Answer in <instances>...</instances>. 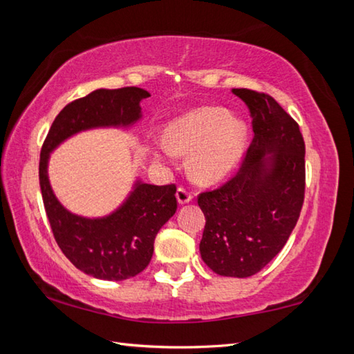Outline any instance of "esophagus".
I'll use <instances>...</instances> for the list:
<instances>
[{
	"instance_id": "1",
	"label": "esophagus",
	"mask_w": 354,
	"mask_h": 354,
	"mask_svg": "<svg viewBox=\"0 0 354 354\" xmlns=\"http://www.w3.org/2000/svg\"><path fill=\"white\" fill-rule=\"evenodd\" d=\"M176 198H178V203L179 205H185V203H189L192 200V194L184 187H179L176 190Z\"/></svg>"
}]
</instances>
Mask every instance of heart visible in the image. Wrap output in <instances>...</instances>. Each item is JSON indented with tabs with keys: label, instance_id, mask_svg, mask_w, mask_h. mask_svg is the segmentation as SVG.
I'll list each match as a JSON object with an SVG mask.
<instances>
[{
	"label": "heart",
	"instance_id": "heart-1",
	"mask_svg": "<svg viewBox=\"0 0 354 354\" xmlns=\"http://www.w3.org/2000/svg\"><path fill=\"white\" fill-rule=\"evenodd\" d=\"M247 142V124L232 120L220 107H200L171 124L160 148L165 156L192 153V176L200 183H214L234 169Z\"/></svg>",
	"mask_w": 354,
	"mask_h": 354
}]
</instances>
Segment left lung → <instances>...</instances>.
Masks as SVG:
<instances>
[{"mask_svg":"<svg viewBox=\"0 0 354 354\" xmlns=\"http://www.w3.org/2000/svg\"><path fill=\"white\" fill-rule=\"evenodd\" d=\"M248 106L254 137L241 169L198 195L206 217L201 259L221 277L248 278L277 256L304 200V140L295 120L270 95L232 88Z\"/></svg>","mask_w":354,"mask_h":354,"instance_id":"obj_1","label":"left lung"}]
</instances>
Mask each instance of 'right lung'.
Returning <instances> with one entry per match:
<instances>
[{
  "label": "right lung",
  "instance_id": "obj_1",
  "mask_svg": "<svg viewBox=\"0 0 354 354\" xmlns=\"http://www.w3.org/2000/svg\"><path fill=\"white\" fill-rule=\"evenodd\" d=\"M148 97L139 87L93 91L59 112L41 147L40 190L53 234L67 259L93 278L123 281L145 270L156 236L176 212V185L137 179L122 206L106 217L87 218L59 203L48 179V160L53 149L81 131L133 127L142 118L140 101Z\"/></svg>",
  "mask_w": 354,
  "mask_h": 354
}]
</instances>
